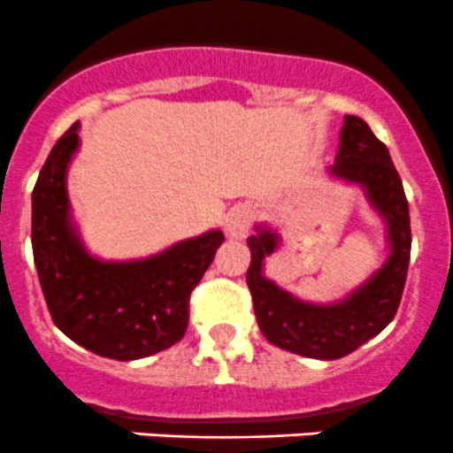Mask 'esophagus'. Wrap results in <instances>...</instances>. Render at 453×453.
<instances>
[{
    "mask_svg": "<svg viewBox=\"0 0 453 453\" xmlns=\"http://www.w3.org/2000/svg\"><path fill=\"white\" fill-rule=\"evenodd\" d=\"M250 226H253V209L249 204H237L231 209V213L226 216V235L242 240V237L249 235Z\"/></svg>",
    "mask_w": 453,
    "mask_h": 453,
    "instance_id": "1",
    "label": "esophagus"
}]
</instances>
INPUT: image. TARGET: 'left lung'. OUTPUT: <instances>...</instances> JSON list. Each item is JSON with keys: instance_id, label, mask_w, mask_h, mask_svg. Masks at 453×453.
Returning a JSON list of instances; mask_svg holds the SVG:
<instances>
[{"instance_id": "obj_1", "label": "left lung", "mask_w": 453, "mask_h": 453, "mask_svg": "<svg viewBox=\"0 0 453 453\" xmlns=\"http://www.w3.org/2000/svg\"><path fill=\"white\" fill-rule=\"evenodd\" d=\"M330 172L368 191L370 203L388 220L389 257L372 280L334 306L303 303L262 275V262L277 246V235L259 226L249 237L250 266L246 284L255 317L273 346L311 359H342L364 346L394 319L407 280L411 250L410 207L389 151L359 116H346L337 163Z\"/></svg>"}]
</instances>
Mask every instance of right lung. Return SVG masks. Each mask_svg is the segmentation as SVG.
<instances>
[{
    "label": "right lung",
    "mask_w": 453,
    "mask_h": 453,
    "mask_svg": "<svg viewBox=\"0 0 453 453\" xmlns=\"http://www.w3.org/2000/svg\"><path fill=\"white\" fill-rule=\"evenodd\" d=\"M74 123L52 147L33 189V255L52 321L74 343L116 361L180 342L191 290L225 242L222 231L178 242L138 262H98L70 225L65 169L79 147Z\"/></svg>",
    "instance_id": "1"
}]
</instances>
